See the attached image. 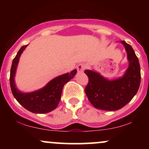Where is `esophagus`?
<instances>
[{
	"label": "esophagus",
	"instance_id": "34e87169",
	"mask_svg": "<svg viewBox=\"0 0 149 149\" xmlns=\"http://www.w3.org/2000/svg\"><path fill=\"white\" fill-rule=\"evenodd\" d=\"M85 68H86V65L85 64H80L77 66V70H78V72H83L85 69Z\"/></svg>",
	"mask_w": 149,
	"mask_h": 149
}]
</instances>
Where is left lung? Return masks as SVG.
Here are the masks:
<instances>
[{
	"instance_id": "left-lung-1",
	"label": "left lung",
	"mask_w": 149,
	"mask_h": 149,
	"mask_svg": "<svg viewBox=\"0 0 149 149\" xmlns=\"http://www.w3.org/2000/svg\"><path fill=\"white\" fill-rule=\"evenodd\" d=\"M120 42L125 49L129 62L123 76L109 80L95 71H84L89 78L85 94L96 109L111 111L120 109L132 100L139 90L141 82L139 59L130 45L125 41Z\"/></svg>"
}]
</instances>
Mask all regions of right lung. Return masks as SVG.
I'll return each mask as SVG.
<instances>
[{
  "mask_svg": "<svg viewBox=\"0 0 149 149\" xmlns=\"http://www.w3.org/2000/svg\"><path fill=\"white\" fill-rule=\"evenodd\" d=\"M28 46L24 45L13 59L10 69V83L13 96L24 108L34 113H46L54 110L61 99L64 85L76 74L77 70L61 75L51 80L42 88L31 92H22L17 88L15 81L17 68L21 54Z\"/></svg>",
  "mask_w": 149,
  "mask_h": 149,
  "instance_id": "obj_1",
  "label": "right lung"
}]
</instances>
